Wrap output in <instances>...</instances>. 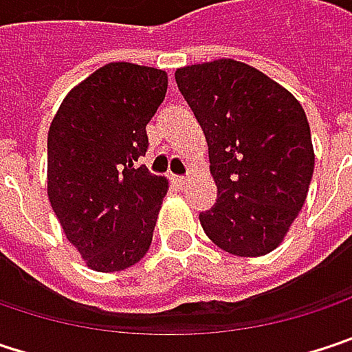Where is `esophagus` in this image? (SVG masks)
<instances>
[{
  "label": "esophagus",
  "mask_w": 352,
  "mask_h": 352,
  "mask_svg": "<svg viewBox=\"0 0 352 352\" xmlns=\"http://www.w3.org/2000/svg\"><path fill=\"white\" fill-rule=\"evenodd\" d=\"M173 183H177L179 187H185L189 183V177H173Z\"/></svg>",
  "instance_id": "obj_1"
}]
</instances>
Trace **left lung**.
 Wrapping results in <instances>:
<instances>
[{"instance_id":"left-lung-1","label":"left lung","mask_w":352,"mask_h":352,"mask_svg":"<svg viewBox=\"0 0 352 352\" xmlns=\"http://www.w3.org/2000/svg\"><path fill=\"white\" fill-rule=\"evenodd\" d=\"M210 155L218 199L199 214L208 239L236 256H263L283 243L314 173L302 104L258 69L218 58L175 71Z\"/></svg>"}]
</instances>
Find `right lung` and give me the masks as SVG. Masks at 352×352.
<instances>
[{"label":"right lung","instance_id":"add662e5","mask_svg":"<svg viewBox=\"0 0 352 352\" xmlns=\"http://www.w3.org/2000/svg\"><path fill=\"white\" fill-rule=\"evenodd\" d=\"M167 73L109 63L75 85L48 130L46 191L67 241L100 273L136 265L153 243L169 181L136 167Z\"/></svg>","mask_w":352,"mask_h":352}]
</instances>
